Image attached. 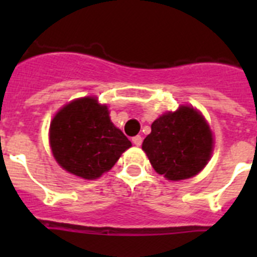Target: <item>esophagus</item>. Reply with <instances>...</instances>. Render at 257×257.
I'll return each instance as SVG.
<instances>
[{
  "label": "esophagus",
  "instance_id": "esophagus-1",
  "mask_svg": "<svg viewBox=\"0 0 257 257\" xmlns=\"http://www.w3.org/2000/svg\"><path fill=\"white\" fill-rule=\"evenodd\" d=\"M133 143L136 145V147H140V145H142V143H143V138H142V136H139V135L134 136Z\"/></svg>",
  "mask_w": 257,
  "mask_h": 257
}]
</instances>
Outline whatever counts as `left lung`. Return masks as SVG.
Returning <instances> with one entry per match:
<instances>
[{"label": "left lung", "mask_w": 257, "mask_h": 257, "mask_svg": "<svg viewBox=\"0 0 257 257\" xmlns=\"http://www.w3.org/2000/svg\"><path fill=\"white\" fill-rule=\"evenodd\" d=\"M142 148L156 172L167 180H184L196 176L210 161L212 131L197 109L181 105L157 118Z\"/></svg>", "instance_id": "obj_1"}]
</instances>
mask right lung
<instances>
[{
  "label": "right lung",
  "instance_id": "obj_1",
  "mask_svg": "<svg viewBox=\"0 0 257 257\" xmlns=\"http://www.w3.org/2000/svg\"><path fill=\"white\" fill-rule=\"evenodd\" d=\"M50 147L65 171L94 180L112 169L131 142L112 123L106 105L87 96L70 101L52 118Z\"/></svg>",
  "mask_w": 257,
  "mask_h": 257
}]
</instances>
